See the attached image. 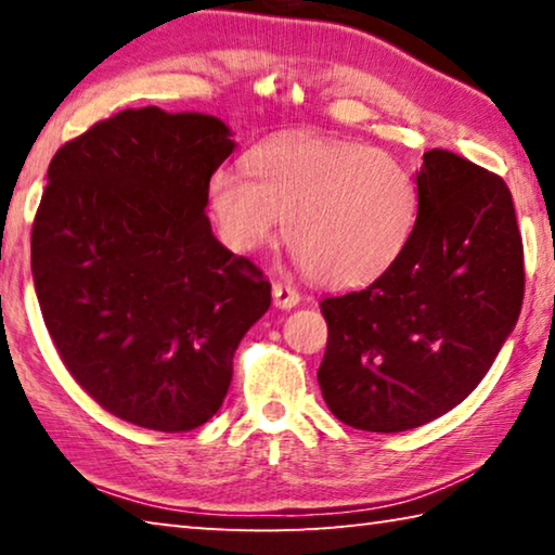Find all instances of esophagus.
<instances>
[{
    "label": "esophagus",
    "instance_id": "1",
    "mask_svg": "<svg viewBox=\"0 0 555 555\" xmlns=\"http://www.w3.org/2000/svg\"><path fill=\"white\" fill-rule=\"evenodd\" d=\"M271 296H274V306L281 308V311H291V308L298 306V291L291 288L286 284H274V288H271Z\"/></svg>",
    "mask_w": 555,
    "mask_h": 555
}]
</instances>
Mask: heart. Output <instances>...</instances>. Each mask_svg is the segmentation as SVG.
<instances>
[{"label":"heart","mask_w":555,"mask_h":555,"mask_svg":"<svg viewBox=\"0 0 555 555\" xmlns=\"http://www.w3.org/2000/svg\"><path fill=\"white\" fill-rule=\"evenodd\" d=\"M247 173L218 168L205 188L222 242L232 251H255L284 220L294 261L327 288L379 279L416 224V183L382 149L286 137L257 146Z\"/></svg>","instance_id":"b5f03b06"}]
</instances>
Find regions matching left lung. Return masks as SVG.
I'll list each match as a JSON object with an SVG mask.
<instances>
[{
	"label": "left lung",
	"instance_id": "left-lung-1",
	"mask_svg": "<svg viewBox=\"0 0 555 555\" xmlns=\"http://www.w3.org/2000/svg\"><path fill=\"white\" fill-rule=\"evenodd\" d=\"M416 185V224L397 261L321 304L323 399L372 434L418 428L465 401L521 313L524 247L502 178L434 149Z\"/></svg>",
	"mask_w": 555,
	"mask_h": 555
}]
</instances>
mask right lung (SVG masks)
<instances>
[{"label":"right lung","mask_w":555,"mask_h":555,"mask_svg":"<svg viewBox=\"0 0 555 555\" xmlns=\"http://www.w3.org/2000/svg\"><path fill=\"white\" fill-rule=\"evenodd\" d=\"M201 112L125 109L55 152L31 274L73 379L129 424L178 434L228 397L271 284L212 234L205 188L234 152Z\"/></svg>","instance_id":"add662e5"}]
</instances>
